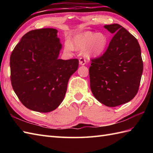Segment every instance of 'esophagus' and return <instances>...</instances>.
Wrapping results in <instances>:
<instances>
[{
	"mask_svg": "<svg viewBox=\"0 0 153 153\" xmlns=\"http://www.w3.org/2000/svg\"><path fill=\"white\" fill-rule=\"evenodd\" d=\"M86 63V60L84 57H81L79 58V64L81 65H85Z\"/></svg>",
	"mask_w": 153,
	"mask_h": 153,
	"instance_id": "1",
	"label": "esophagus"
}]
</instances>
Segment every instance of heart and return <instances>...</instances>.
Returning a JSON list of instances; mask_svg holds the SVG:
<instances>
[{
  "label": "heart",
  "instance_id": "heart-1",
  "mask_svg": "<svg viewBox=\"0 0 153 153\" xmlns=\"http://www.w3.org/2000/svg\"><path fill=\"white\" fill-rule=\"evenodd\" d=\"M108 43V38L105 33L87 31L74 37L72 44L66 40L64 43V48L67 51H73V46L79 51L87 49V56H98L105 52Z\"/></svg>",
  "mask_w": 153,
  "mask_h": 153
}]
</instances>
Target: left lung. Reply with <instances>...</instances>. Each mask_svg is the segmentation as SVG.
Segmentation results:
<instances>
[{"label": "left lung", "instance_id": "left-lung-1", "mask_svg": "<svg viewBox=\"0 0 153 153\" xmlns=\"http://www.w3.org/2000/svg\"><path fill=\"white\" fill-rule=\"evenodd\" d=\"M104 27L114 35L103 54L91 60L90 87L100 102L115 107L137 95L143 63L141 47L134 35L117 24Z\"/></svg>", "mask_w": 153, "mask_h": 153}]
</instances>
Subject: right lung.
<instances>
[{"mask_svg": "<svg viewBox=\"0 0 153 153\" xmlns=\"http://www.w3.org/2000/svg\"><path fill=\"white\" fill-rule=\"evenodd\" d=\"M61 48L57 30L45 28L25 33L12 52V86L26 108L49 112L62 102L79 60L58 59Z\"/></svg>", "mask_w": 153, "mask_h": 153, "instance_id": "1", "label": "right lung"}]
</instances>
